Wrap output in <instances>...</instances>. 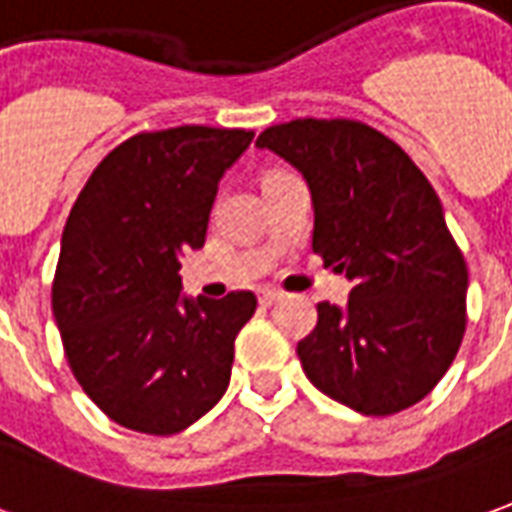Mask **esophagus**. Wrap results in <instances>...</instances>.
<instances>
[{
	"label": "esophagus",
	"instance_id": "obj_1",
	"mask_svg": "<svg viewBox=\"0 0 512 512\" xmlns=\"http://www.w3.org/2000/svg\"><path fill=\"white\" fill-rule=\"evenodd\" d=\"M276 301H281V292H276V290L259 292V303H262V306H273Z\"/></svg>",
	"mask_w": 512,
	"mask_h": 512
}]
</instances>
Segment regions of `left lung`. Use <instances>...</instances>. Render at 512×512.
<instances>
[{
	"label": "left lung",
	"mask_w": 512,
	"mask_h": 512,
	"mask_svg": "<svg viewBox=\"0 0 512 512\" xmlns=\"http://www.w3.org/2000/svg\"><path fill=\"white\" fill-rule=\"evenodd\" d=\"M303 175L312 250L351 281L298 343L306 379L362 415L418 404L465 334L468 270L435 189L396 142L351 119H295L256 139Z\"/></svg>",
	"instance_id": "obj_1"
}]
</instances>
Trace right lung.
I'll list each match as a JSON object with an SVG mask.
<instances>
[{
	"mask_svg": "<svg viewBox=\"0 0 512 512\" xmlns=\"http://www.w3.org/2000/svg\"><path fill=\"white\" fill-rule=\"evenodd\" d=\"M250 142L203 125L139 133L102 158L66 220L52 312L74 379L119 426L175 435L228 390L256 295L192 298L178 270Z\"/></svg>",
	"mask_w": 512,
	"mask_h": 512,
	"instance_id": "obj_1",
	"label": "right lung"
}]
</instances>
